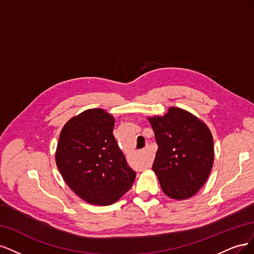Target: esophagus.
Listing matches in <instances>:
<instances>
[{"mask_svg": "<svg viewBox=\"0 0 254 254\" xmlns=\"http://www.w3.org/2000/svg\"><path fill=\"white\" fill-rule=\"evenodd\" d=\"M149 145H146V147L143 149V152L144 153H149Z\"/></svg>", "mask_w": 254, "mask_h": 254, "instance_id": "obj_1", "label": "esophagus"}]
</instances>
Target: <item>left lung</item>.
<instances>
[{"label": "left lung", "instance_id": "obj_1", "mask_svg": "<svg viewBox=\"0 0 254 254\" xmlns=\"http://www.w3.org/2000/svg\"><path fill=\"white\" fill-rule=\"evenodd\" d=\"M158 150L152 171L164 193L173 199H188L203 184L213 166V137L204 123L179 108L164 117L149 119Z\"/></svg>", "mask_w": 254, "mask_h": 254}]
</instances>
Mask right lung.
<instances>
[{
	"label": "right lung",
	"instance_id": "obj_1",
	"mask_svg": "<svg viewBox=\"0 0 254 254\" xmlns=\"http://www.w3.org/2000/svg\"><path fill=\"white\" fill-rule=\"evenodd\" d=\"M114 118L90 109L61 130L56 164L70 189L91 204L108 205L131 188L135 173L113 135Z\"/></svg>",
	"mask_w": 254,
	"mask_h": 254
}]
</instances>
